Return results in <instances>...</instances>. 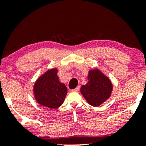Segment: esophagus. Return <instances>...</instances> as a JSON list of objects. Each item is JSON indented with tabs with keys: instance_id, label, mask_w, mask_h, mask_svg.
I'll return each mask as SVG.
<instances>
[{
	"instance_id": "obj_1",
	"label": "esophagus",
	"mask_w": 146,
	"mask_h": 146,
	"mask_svg": "<svg viewBox=\"0 0 146 146\" xmlns=\"http://www.w3.org/2000/svg\"><path fill=\"white\" fill-rule=\"evenodd\" d=\"M79 89H80V86H77L76 88L72 90V92H78L79 90Z\"/></svg>"
}]
</instances>
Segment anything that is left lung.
<instances>
[{"mask_svg":"<svg viewBox=\"0 0 146 146\" xmlns=\"http://www.w3.org/2000/svg\"><path fill=\"white\" fill-rule=\"evenodd\" d=\"M88 80L86 84L81 86L80 92L90 105L98 107L110 97L112 83L98 68L89 70Z\"/></svg>","mask_w":146,"mask_h":146,"instance_id":"obj_1","label":"left lung"}]
</instances>
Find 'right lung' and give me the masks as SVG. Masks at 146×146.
Masks as SVG:
<instances>
[{
    "mask_svg": "<svg viewBox=\"0 0 146 146\" xmlns=\"http://www.w3.org/2000/svg\"><path fill=\"white\" fill-rule=\"evenodd\" d=\"M56 68L46 71L38 78L33 86L34 96L38 104L50 109H56L62 104L68 89L59 80Z\"/></svg>",
    "mask_w": 146,
    "mask_h": 146,
    "instance_id": "obj_1",
    "label": "right lung"
}]
</instances>
